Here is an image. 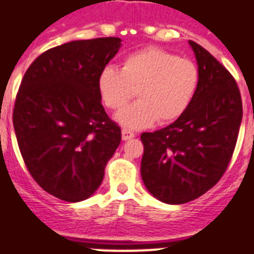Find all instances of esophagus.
<instances>
[{
    "instance_id": "esophagus-1",
    "label": "esophagus",
    "mask_w": 254,
    "mask_h": 254,
    "mask_svg": "<svg viewBox=\"0 0 254 254\" xmlns=\"http://www.w3.org/2000/svg\"><path fill=\"white\" fill-rule=\"evenodd\" d=\"M121 134H123L124 141H127V139H131L135 137L134 133L131 130H129V129H123V130H121Z\"/></svg>"
}]
</instances>
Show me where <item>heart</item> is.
<instances>
[{
	"instance_id": "b5f03b06",
	"label": "heart",
	"mask_w": 254,
	"mask_h": 254,
	"mask_svg": "<svg viewBox=\"0 0 254 254\" xmlns=\"http://www.w3.org/2000/svg\"><path fill=\"white\" fill-rule=\"evenodd\" d=\"M199 87V69L190 59L166 50L147 47L127 55L121 69H101L97 88L105 107L120 109L137 95L138 101L124 108L116 119L125 127H149L171 123L181 117Z\"/></svg>"
}]
</instances>
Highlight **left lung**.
<instances>
[{
	"instance_id": "left-lung-1",
	"label": "left lung",
	"mask_w": 254,
	"mask_h": 254,
	"mask_svg": "<svg viewBox=\"0 0 254 254\" xmlns=\"http://www.w3.org/2000/svg\"><path fill=\"white\" fill-rule=\"evenodd\" d=\"M189 43L199 69L192 101L169 127L141 134L142 181L153 196L167 204L193 200L220 181L243 119L236 80L207 50Z\"/></svg>"
}]
</instances>
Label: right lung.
Masks as SVG:
<instances>
[{
  "mask_svg": "<svg viewBox=\"0 0 254 254\" xmlns=\"http://www.w3.org/2000/svg\"><path fill=\"white\" fill-rule=\"evenodd\" d=\"M120 47L115 37L68 42L39 55L22 79L13 111L18 146L31 177L58 199L91 196L121 142L97 88Z\"/></svg>",
  "mask_w": 254,
  "mask_h": 254,
  "instance_id": "add662e5",
  "label": "right lung"
}]
</instances>
